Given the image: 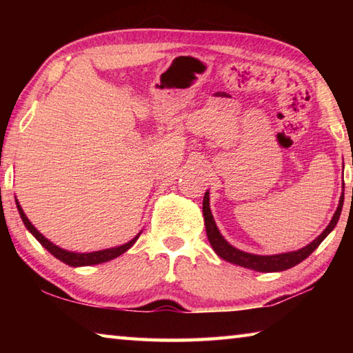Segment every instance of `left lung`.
<instances>
[{"instance_id":"8db88e82","label":"left lung","mask_w":353,"mask_h":353,"mask_svg":"<svg viewBox=\"0 0 353 353\" xmlns=\"http://www.w3.org/2000/svg\"><path fill=\"white\" fill-rule=\"evenodd\" d=\"M210 193L205 191L204 194V202H202V213H204V223H205V230H207V236L208 241H210L212 248L214 252H216L221 259L234 263V265L248 268V270L252 271H259V272H279V271H285L290 270V268L299 265V263L303 261L307 256L313 252V250L319 246V244L324 241V238L330 234V232L334 229L336 225L339 214H341L343 210V204H344V196H341L339 199V204L336 212H334L333 218L328 225L324 229V232L314 240L307 244L305 248L292 250V252H285V254H276V255H255V254H249L244 252V250H240L232 246L230 243H227L225 238L221 235V232L218 229L216 223H214L213 214L210 210Z\"/></svg>"}]
</instances>
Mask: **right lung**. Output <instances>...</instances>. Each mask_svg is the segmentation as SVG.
<instances>
[{"instance_id": "1", "label": "right lung", "mask_w": 353, "mask_h": 353, "mask_svg": "<svg viewBox=\"0 0 353 353\" xmlns=\"http://www.w3.org/2000/svg\"><path fill=\"white\" fill-rule=\"evenodd\" d=\"M15 204H17V208H19V213H20L21 219H23V223H25V225H26V229L35 236V240H37L41 244V246H43L48 250V252L54 255L56 259L63 261L65 265L73 266V268L99 265V263H105V261H110L113 259H117V256H119L121 254L126 252L128 249L132 248L134 244H135V241L139 240L140 234H141V232H140V234L135 235L129 243H124V244H121V246H117V248L94 250V252H71V250H67V249H62V248L56 246L54 243H51L46 236L41 235L40 232L32 225L31 221L28 219V216L25 214V212H23L20 202H19V199H17V198H15Z\"/></svg>"}]
</instances>
